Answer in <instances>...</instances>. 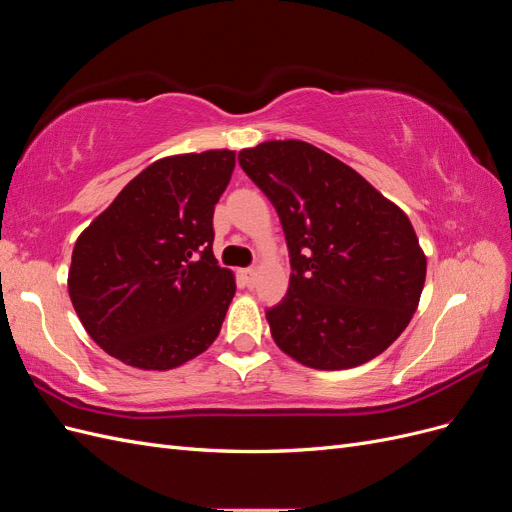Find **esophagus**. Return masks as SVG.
I'll return each instance as SVG.
<instances>
[{"instance_id":"34e87169","label":"esophagus","mask_w":512,"mask_h":512,"mask_svg":"<svg viewBox=\"0 0 512 512\" xmlns=\"http://www.w3.org/2000/svg\"><path fill=\"white\" fill-rule=\"evenodd\" d=\"M239 275H241V280L247 284V286H252L254 284V277H256V269H241L239 271Z\"/></svg>"}]
</instances>
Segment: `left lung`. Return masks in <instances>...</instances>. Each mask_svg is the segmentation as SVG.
<instances>
[{"label":"left lung","mask_w":512,"mask_h":512,"mask_svg":"<svg viewBox=\"0 0 512 512\" xmlns=\"http://www.w3.org/2000/svg\"><path fill=\"white\" fill-rule=\"evenodd\" d=\"M273 203L290 252V284L267 312L273 342L312 369H350L404 333L425 286L427 258L389 198L303 141L239 151Z\"/></svg>","instance_id":"obj_1"}]
</instances>
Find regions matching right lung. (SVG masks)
Segmentation results:
<instances>
[{"mask_svg": "<svg viewBox=\"0 0 512 512\" xmlns=\"http://www.w3.org/2000/svg\"><path fill=\"white\" fill-rule=\"evenodd\" d=\"M232 170L230 149L162 158L76 239L70 301L121 363L175 369L220 335L237 284L213 256V209Z\"/></svg>", "mask_w": 512, "mask_h": 512, "instance_id": "1", "label": "right lung"}]
</instances>
